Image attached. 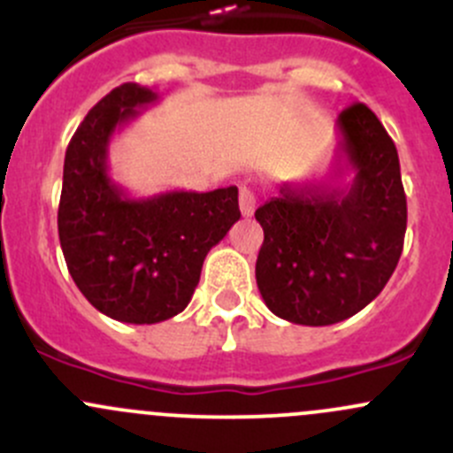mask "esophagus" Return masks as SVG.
Here are the masks:
<instances>
[{"mask_svg":"<svg viewBox=\"0 0 453 453\" xmlns=\"http://www.w3.org/2000/svg\"><path fill=\"white\" fill-rule=\"evenodd\" d=\"M239 205H241V214H243V217H252L254 208H256L254 190L245 188L243 186V188L239 190Z\"/></svg>","mask_w":453,"mask_h":453,"instance_id":"34e87169","label":"esophagus"}]
</instances>
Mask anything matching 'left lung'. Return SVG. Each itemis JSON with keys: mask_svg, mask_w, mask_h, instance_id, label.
<instances>
[{"mask_svg": "<svg viewBox=\"0 0 453 453\" xmlns=\"http://www.w3.org/2000/svg\"><path fill=\"white\" fill-rule=\"evenodd\" d=\"M335 127L331 180L282 184L254 214L265 232L260 296L273 315L304 326L342 322L372 303L399 263L408 226L399 153L379 118L355 103Z\"/></svg>", "mask_w": 453, "mask_h": 453, "instance_id": "1", "label": "left lung"}]
</instances>
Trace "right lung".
<instances>
[{
  "mask_svg": "<svg viewBox=\"0 0 453 453\" xmlns=\"http://www.w3.org/2000/svg\"><path fill=\"white\" fill-rule=\"evenodd\" d=\"M157 103L125 83L85 116L65 150L58 239L81 294L127 324H157L188 307L210 250L241 219L239 188L131 197L109 175V142Z\"/></svg>",
  "mask_w": 453,
  "mask_h": 453,
  "instance_id": "1",
  "label": "right lung"
}]
</instances>
